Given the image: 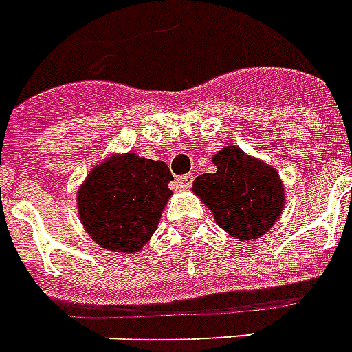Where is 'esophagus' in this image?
<instances>
[{
  "label": "esophagus",
  "mask_w": 352,
  "mask_h": 352,
  "mask_svg": "<svg viewBox=\"0 0 352 352\" xmlns=\"http://www.w3.org/2000/svg\"><path fill=\"white\" fill-rule=\"evenodd\" d=\"M194 182V176L192 174H184V176H179L178 179H176V184L182 187V189H187V187H190Z\"/></svg>",
  "instance_id": "34e87169"
}]
</instances>
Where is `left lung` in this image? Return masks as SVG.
Masks as SVG:
<instances>
[{
  "mask_svg": "<svg viewBox=\"0 0 352 352\" xmlns=\"http://www.w3.org/2000/svg\"><path fill=\"white\" fill-rule=\"evenodd\" d=\"M212 163L214 173L194 179L192 192L212 212L216 225L236 241L267 234L285 210V189L276 168L238 145H225Z\"/></svg>",
  "mask_w": 352,
  "mask_h": 352,
  "instance_id": "obj_1",
  "label": "left lung"
}]
</instances>
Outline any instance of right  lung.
I'll list each match as a JSON object with an SVG mask.
<instances>
[{
    "label": "right lung",
    "instance_id": "obj_1",
    "mask_svg": "<svg viewBox=\"0 0 352 352\" xmlns=\"http://www.w3.org/2000/svg\"><path fill=\"white\" fill-rule=\"evenodd\" d=\"M165 162L136 153L112 154L92 167L78 189V214L98 245L134 254L156 232L173 190Z\"/></svg>",
    "mask_w": 352,
    "mask_h": 352
}]
</instances>
